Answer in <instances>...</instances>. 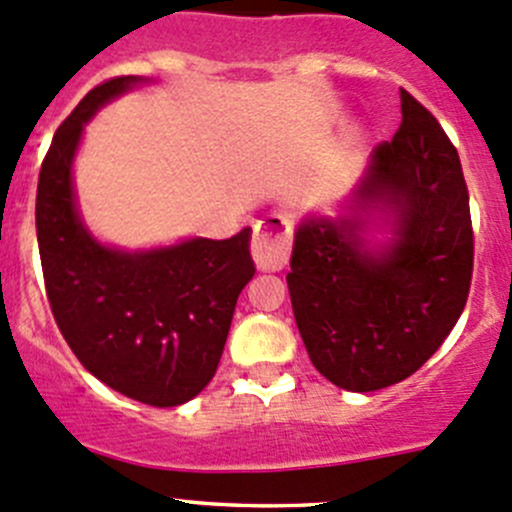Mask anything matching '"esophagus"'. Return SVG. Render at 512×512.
<instances>
[{"instance_id":"obj_1","label":"esophagus","mask_w":512,"mask_h":512,"mask_svg":"<svg viewBox=\"0 0 512 512\" xmlns=\"http://www.w3.org/2000/svg\"><path fill=\"white\" fill-rule=\"evenodd\" d=\"M251 256L261 271H281L291 256V229L286 219L273 214V217L258 221L254 231V244Z\"/></svg>"}]
</instances>
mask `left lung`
Masks as SVG:
<instances>
[{
  "instance_id": "8db88e82",
  "label": "left lung",
  "mask_w": 512,
  "mask_h": 512,
  "mask_svg": "<svg viewBox=\"0 0 512 512\" xmlns=\"http://www.w3.org/2000/svg\"><path fill=\"white\" fill-rule=\"evenodd\" d=\"M372 225L393 234L369 241ZM473 273L468 189L439 120L402 88V125L374 147L347 214L295 229L291 291L310 362L347 392L414 374L461 318Z\"/></svg>"
}]
</instances>
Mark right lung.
Listing matches in <instances>:
<instances>
[{
	"instance_id": "add662e5",
	"label": "right lung",
	"mask_w": 512,
	"mask_h": 512,
	"mask_svg": "<svg viewBox=\"0 0 512 512\" xmlns=\"http://www.w3.org/2000/svg\"><path fill=\"white\" fill-rule=\"evenodd\" d=\"M142 81L100 83L56 130L39 172L36 236L51 313L81 365L135 402L177 407L212 382L236 300L256 268L249 226L224 241L123 251L83 224L73 192L83 128Z\"/></svg>"
}]
</instances>
